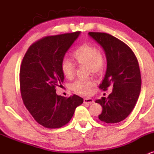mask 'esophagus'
<instances>
[{
    "label": "esophagus",
    "mask_w": 154,
    "mask_h": 154,
    "mask_svg": "<svg viewBox=\"0 0 154 154\" xmlns=\"http://www.w3.org/2000/svg\"><path fill=\"white\" fill-rule=\"evenodd\" d=\"M83 101H84V103H88V104H91L94 103V100H93V98H84Z\"/></svg>",
    "instance_id": "esophagus-1"
}]
</instances>
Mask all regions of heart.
Instances as JSON below:
<instances>
[{
  "instance_id": "b5f03b06",
  "label": "heart",
  "mask_w": 154,
  "mask_h": 154,
  "mask_svg": "<svg viewBox=\"0 0 154 154\" xmlns=\"http://www.w3.org/2000/svg\"><path fill=\"white\" fill-rule=\"evenodd\" d=\"M72 59L79 65H87L88 71L99 75L105 67V59L98 48L94 45L84 43L72 53ZM61 70L66 78L70 79L75 72V65L69 60L64 59L61 62ZM96 85L94 79H77L71 85V89L77 94L88 95Z\"/></svg>"
}]
</instances>
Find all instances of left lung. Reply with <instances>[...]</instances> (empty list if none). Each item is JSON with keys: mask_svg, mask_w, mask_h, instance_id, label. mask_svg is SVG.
Returning a JSON list of instances; mask_svg holds the SVG:
<instances>
[{"mask_svg": "<svg viewBox=\"0 0 154 154\" xmlns=\"http://www.w3.org/2000/svg\"><path fill=\"white\" fill-rule=\"evenodd\" d=\"M88 34L101 45L106 56V72L99 88L106 91L113 85L108 98L95 100L103 108L98 118L108 124L119 122L128 117L138 99L141 88L138 61L131 48L115 37L104 32Z\"/></svg>", "mask_w": 154, "mask_h": 154, "instance_id": "1", "label": "left lung"}]
</instances>
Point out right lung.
Instances as JSON below:
<instances>
[{
	"label": "right lung",
	"mask_w": 154,
	"mask_h": 154,
	"mask_svg": "<svg viewBox=\"0 0 154 154\" xmlns=\"http://www.w3.org/2000/svg\"><path fill=\"white\" fill-rule=\"evenodd\" d=\"M80 32L46 36L32 44L20 66L19 82L23 103L35 121L44 128H59L72 119L83 103L77 95H58L64 75L61 62Z\"/></svg>",
	"instance_id": "add662e5"
}]
</instances>
